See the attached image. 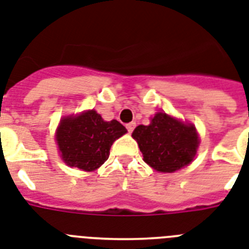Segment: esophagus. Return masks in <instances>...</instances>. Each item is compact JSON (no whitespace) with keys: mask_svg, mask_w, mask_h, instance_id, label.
Returning <instances> with one entry per match:
<instances>
[{"mask_svg":"<svg viewBox=\"0 0 249 249\" xmlns=\"http://www.w3.org/2000/svg\"><path fill=\"white\" fill-rule=\"evenodd\" d=\"M135 125H137V124H135L134 121H133V123H129V124H126V129H128L129 133H131V131L134 130Z\"/></svg>","mask_w":249,"mask_h":249,"instance_id":"34e87169","label":"esophagus"}]
</instances>
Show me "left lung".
<instances>
[{
  "instance_id": "8db88e82",
  "label": "left lung",
  "mask_w": 249,
  "mask_h": 249,
  "mask_svg": "<svg viewBox=\"0 0 249 249\" xmlns=\"http://www.w3.org/2000/svg\"><path fill=\"white\" fill-rule=\"evenodd\" d=\"M131 137L137 141L143 160L158 172L172 173L189 166L199 147V135L192 124L157 112L149 125H139Z\"/></svg>"
}]
</instances>
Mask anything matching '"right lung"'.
<instances>
[{
    "mask_svg": "<svg viewBox=\"0 0 249 249\" xmlns=\"http://www.w3.org/2000/svg\"><path fill=\"white\" fill-rule=\"evenodd\" d=\"M126 131L118 120L105 121L95 110H87L62 119L55 141L67 166L91 172L105 163L112 143Z\"/></svg>",
    "mask_w": 249,
    "mask_h": 249,
    "instance_id": "1",
    "label": "right lung"
}]
</instances>
